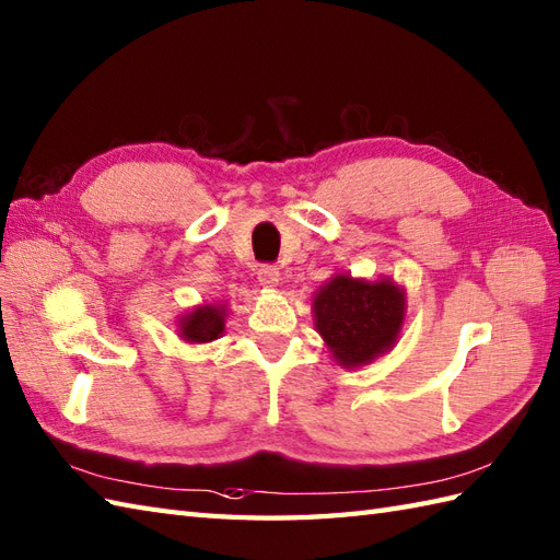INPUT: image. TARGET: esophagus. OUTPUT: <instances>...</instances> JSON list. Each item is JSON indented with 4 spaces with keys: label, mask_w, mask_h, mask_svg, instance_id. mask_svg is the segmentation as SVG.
I'll return each instance as SVG.
<instances>
[{
    "label": "esophagus",
    "mask_w": 560,
    "mask_h": 560,
    "mask_svg": "<svg viewBox=\"0 0 560 560\" xmlns=\"http://www.w3.org/2000/svg\"><path fill=\"white\" fill-rule=\"evenodd\" d=\"M257 279H259V283L267 285V289H271V285H277V283H279V269H277L275 265H265V267H259V271H257Z\"/></svg>",
    "instance_id": "1"
}]
</instances>
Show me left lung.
<instances>
[{
    "mask_svg": "<svg viewBox=\"0 0 560 560\" xmlns=\"http://www.w3.org/2000/svg\"><path fill=\"white\" fill-rule=\"evenodd\" d=\"M315 327L341 368H362L398 341L406 293L392 279L336 275L312 298Z\"/></svg>",
    "mask_w": 560,
    "mask_h": 560,
    "instance_id": "obj_1",
    "label": "left lung"
}]
</instances>
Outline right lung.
<instances>
[{
    "label": "right lung",
    "instance_id": "1",
    "mask_svg": "<svg viewBox=\"0 0 560 560\" xmlns=\"http://www.w3.org/2000/svg\"><path fill=\"white\" fill-rule=\"evenodd\" d=\"M226 322V305L212 303V305H198L192 312L180 317L178 322V336L186 343H210L224 334Z\"/></svg>",
    "mask_w": 560,
    "mask_h": 560
}]
</instances>
